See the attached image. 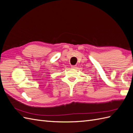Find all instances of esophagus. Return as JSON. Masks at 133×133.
<instances>
[{
  "instance_id": "1",
  "label": "esophagus",
  "mask_w": 133,
  "mask_h": 133,
  "mask_svg": "<svg viewBox=\"0 0 133 133\" xmlns=\"http://www.w3.org/2000/svg\"><path fill=\"white\" fill-rule=\"evenodd\" d=\"M71 66H72V68H76V65H72Z\"/></svg>"
}]
</instances>
